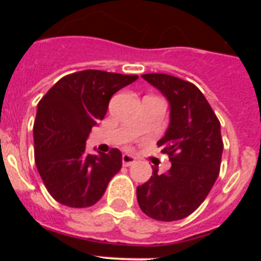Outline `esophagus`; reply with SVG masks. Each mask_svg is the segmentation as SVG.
<instances>
[{
  "label": "esophagus",
  "instance_id": "esophagus-1",
  "mask_svg": "<svg viewBox=\"0 0 261 261\" xmlns=\"http://www.w3.org/2000/svg\"><path fill=\"white\" fill-rule=\"evenodd\" d=\"M121 159H123V165L126 166V167L132 166L136 162V158L133 155H130V154H123V158Z\"/></svg>",
  "mask_w": 261,
  "mask_h": 261
}]
</instances>
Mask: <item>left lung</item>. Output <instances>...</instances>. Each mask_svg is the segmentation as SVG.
Listing matches in <instances>:
<instances>
[{"instance_id":"left-lung-1","label":"left lung","mask_w":261,"mask_h":261,"mask_svg":"<svg viewBox=\"0 0 261 261\" xmlns=\"http://www.w3.org/2000/svg\"><path fill=\"white\" fill-rule=\"evenodd\" d=\"M170 103V125L156 142L171 168L137 187L141 211L156 221L181 220L202 204L220 174L221 124L204 94L193 84L162 73L142 74Z\"/></svg>"}]
</instances>
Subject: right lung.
<instances>
[{
  "mask_svg": "<svg viewBox=\"0 0 261 261\" xmlns=\"http://www.w3.org/2000/svg\"><path fill=\"white\" fill-rule=\"evenodd\" d=\"M137 78L89 69L62 77L41 98L34 124L35 163L57 202L70 208L91 206L120 171L119 149L94 155L86 151V140L105 117L112 95Z\"/></svg>",
  "mask_w": 261,
  "mask_h": 261,
  "instance_id": "1",
  "label": "right lung"
}]
</instances>
